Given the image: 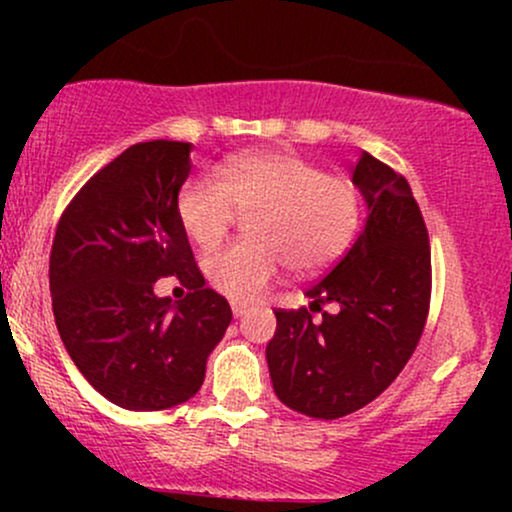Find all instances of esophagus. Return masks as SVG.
Here are the masks:
<instances>
[{"instance_id":"esophagus-1","label":"esophagus","mask_w":512,"mask_h":512,"mask_svg":"<svg viewBox=\"0 0 512 512\" xmlns=\"http://www.w3.org/2000/svg\"><path fill=\"white\" fill-rule=\"evenodd\" d=\"M248 308H250V305L245 301H231V310H233V315H236V317L248 313Z\"/></svg>"}]
</instances>
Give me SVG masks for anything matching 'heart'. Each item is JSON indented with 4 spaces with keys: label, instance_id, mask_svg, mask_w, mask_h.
Wrapping results in <instances>:
<instances>
[{
    "label": "heart",
    "instance_id": "obj_1",
    "mask_svg": "<svg viewBox=\"0 0 512 512\" xmlns=\"http://www.w3.org/2000/svg\"><path fill=\"white\" fill-rule=\"evenodd\" d=\"M219 178L197 175L182 185L178 214L187 236L211 248L238 214L250 216L248 238L204 257L216 291L255 298L281 264L293 274L327 267L349 245L358 199L349 180L322 173L293 154H248L221 163Z\"/></svg>",
    "mask_w": 512,
    "mask_h": 512
}]
</instances>
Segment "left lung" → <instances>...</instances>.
Returning <instances> with one entry per match:
<instances>
[{"label":"left lung","mask_w":512,"mask_h":512,"mask_svg":"<svg viewBox=\"0 0 512 512\" xmlns=\"http://www.w3.org/2000/svg\"><path fill=\"white\" fill-rule=\"evenodd\" d=\"M354 185L368 204L366 226L305 291L310 308L274 310L267 344L276 397L313 419H339L383 395L414 354L431 305V243L407 178L363 154Z\"/></svg>","instance_id":"obj_1"}]
</instances>
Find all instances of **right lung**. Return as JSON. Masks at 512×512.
<instances>
[{
	"label": "right lung",
	"instance_id": "right-lung-1",
	"mask_svg": "<svg viewBox=\"0 0 512 512\" xmlns=\"http://www.w3.org/2000/svg\"><path fill=\"white\" fill-rule=\"evenodd\" d=\"M190 149L168 139L129 146L76 192L52 240L62 342L88 383L132 411L195 397L233 317L226 298L204 286L178 214ZM161 275L191 289L178 306L153 293Z\"/></svg>",
	"mask_w": 512,
	"mask_h": 512
}]
</instances>
